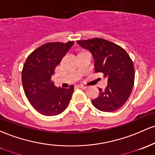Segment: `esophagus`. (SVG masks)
I'll use <instances>...</instances> for the list:
<instances>
[{"label": "esophagus", "instance_id": "esophagus-1", "mask_svg": "<svg viewBox=\"0 0 155 155\" xmlns=\"http://www.w3.org/2000/svg\"><path fill=\"white\" fill-rule=\"evenodd\" d=\"M78 87L81 88V89H86L87 87L86 85H84V84H81V85H78Z\"/></svg>", "mask_w": 155, "mask_h": 155}]
</instances>
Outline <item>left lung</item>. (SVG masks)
Instances as JSON below:
<instances>
[{"label":"left lung","mask_w":155,"mask_h":155,"mask_svg":"<svg viewBox=\"0 0 155 155\" xmlns=\"http://www.w3.org/2000/svg\"><path fill=\"white\" fill-rule=\"evenodd\" d=\"M83 48L91 52L95 60V72L107 78L105 90L92 100L93 106L103 112H113L121 107L132 93L135 81V68L127 51L115 43L102 38L78 40Z\"/></svg>","instance_id":"left-lung-1"}]
</instances>
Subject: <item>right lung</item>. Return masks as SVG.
<instances>
[{"mask_svg": "<svg viewBox=\"0 0 155 155\" xmlns=\"http://www.w3.org/2000/svg\"><path fill=\"white\" fill-rule=\"evenodd\" d=\"M74 42L45 43L34 51L25 60L22 71L23 90L32 107L42 115H57L68 106L74 86L68 89L57 87L51 76Z\"/></svg>", "mask_w": 155, "mask_h": 155, "instance_id": "add662e5", "label": "right lung"}]
</instances>
